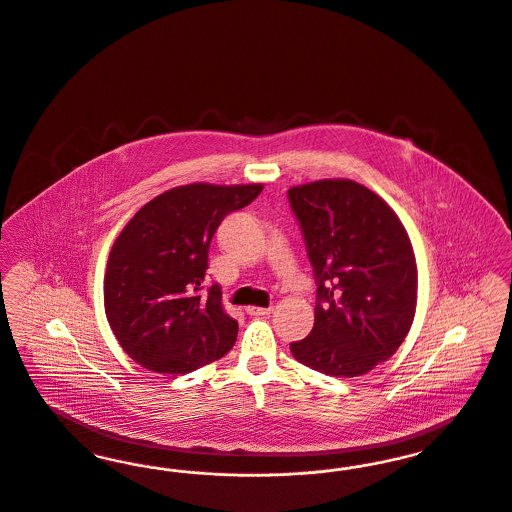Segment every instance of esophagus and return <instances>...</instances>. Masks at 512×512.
<instances>
[{
    "label": "esophagus",
    "mask_w": 512,
    "mask_h": 512,
    "mask_svg": "<svg viewBox=\"0 0 512 512\" xmlns=\"http://www.w3.org/2000/svg\"><path fill=\"white\" fill-rule=\"evenodd\" d=\"M271 312H273L271 306H268V308H262V306H248V308H246V314H248V316H268Z\"/></svg>",
    "instance_id": "1"
}]
</instances>
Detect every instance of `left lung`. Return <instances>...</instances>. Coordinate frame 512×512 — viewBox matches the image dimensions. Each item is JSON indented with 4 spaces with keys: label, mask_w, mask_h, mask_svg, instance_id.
<instances>
[{
    "label": "left lung",
    "mask_w": 512,
    "mask_h": 512,
    "mask_svg": "<svg viewBox=\"0 0 512 512\" xmlns=\"http://www.w3.org/2000/svg\"><path fill=\"white\" fill-rule=\"evenodd\" d=\"M287 196L318 285L314 327L291 352L325 376H364L397 352L414 320L418 271L406 229L376 192L349 179Z\"/></svg>",
    "instance_id": "8db88e82"
}]
</instances>
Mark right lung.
<instances>
[{
	"mask_svg": "<svg viewBox=\"0 0 512 512\" xmlns=\"http://www.w3.org/2000/svg\"><path fill=\"white\" fill-rule=\"evenodd\" d=\"M262 189L194 183L167 190L113 243L106 316L119 345L146 370L183 376L233 349L239 323L223 312L219 285L204 291L208 252L223 217Z\"/></svg>",
	"mask_w": 512,
	"mask_h": 512,
	"instance_id": "add662e5",
	"label": "right lung"
}]
</instances>
